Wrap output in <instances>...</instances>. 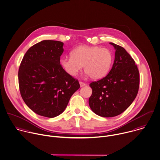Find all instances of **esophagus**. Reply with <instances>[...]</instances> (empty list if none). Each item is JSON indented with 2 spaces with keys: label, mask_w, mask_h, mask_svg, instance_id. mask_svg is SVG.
Returning <instances> with one entry per match:
<instances>
[{
  "label": "esophagus",
  "mask_w": 160,
  "mask_h": 160,
  "mask_svg": "<svg viewBox=\"0 0 160 160\" xmlns=\"http://www.w3.org/2000/svg\"><path fill=\"white\" fill-rule=\"evenodd\" d=\"M79 84H80L81 87H83V86H86V83H84V82H82V81H79Z\"/></svg>",
  "instance_id": "esophagus-1"
}]
</instances>
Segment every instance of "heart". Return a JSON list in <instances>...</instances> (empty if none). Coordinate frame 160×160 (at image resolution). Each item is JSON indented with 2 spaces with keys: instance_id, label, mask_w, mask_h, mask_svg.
<instances>
[{
  "instance_id": "obj_1",
  "label": "heart",
  "mask_w": 160,
  "mask_h": 160,
  "mask_svg": "<svg viewBox=\"0 0 160 160\" xmlns=\"http://www.w3.org/2000/svg\"><path fill=\"white\" fill-rule=\"evenodd\" d=\"M71 55L60 60L64 70L70 76H75L84 66V71L92 79L105 76L113 61L112 52L99 47L79 46L71 52Z\"/></svg>"
}]
</instances>
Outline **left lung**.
<instances>
[{
  "label": "left lung",
  "instance_id": "left-lung-1",
  "mask_svg": "<svg viewBox=\"0 0 160 160\" xmlns=\"http://www.w3.org/2000/svg\"><path fill=\"white\" fill-rule=\"evenodd\" d=\"M110 44L115 49L112 69L106 76L89 84L92 89L89 106L103 117L123 112L135 99L140 86L139 71L134 59L123 47Z\"/></svg>",
  "mask_w": 160,
  "mask_h": 160
}]
</instances>
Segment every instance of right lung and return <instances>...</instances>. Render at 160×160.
I'll list each match as a JSON object with an SVG mask.
<instances>
[{
	"label": "right lung",
	"instance_id": "1",
	"mask_svg": "<svg viewBox=\"0 0 160 160\" xmlns=\"http://www.w3.org/2000/svg\"><path fill=\"white\" fill-rule=\"evenodd\" d=\"M63 43L43 40L25 54L18 69V84L25 103L35 113L53 118L66 108L80 88L78 79L60 64Z\"/></svg>",
	"mask_w": 160,
	"mask_h": 160
}]
</instances>
